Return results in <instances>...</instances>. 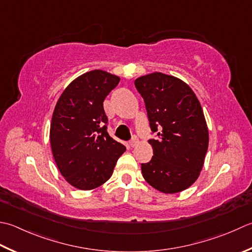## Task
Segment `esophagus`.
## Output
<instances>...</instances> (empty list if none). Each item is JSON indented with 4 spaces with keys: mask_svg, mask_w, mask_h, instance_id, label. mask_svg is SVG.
<instances>
[{
    "mask_svg": "<svg viewBox=\"0 0 252 252\" xmlns=\"http://www.w3.org/2000/svg\"><path fill=\"white\" fill-rule=\"evenodd\" d=\"M137 144H139V137H137L136 135H133L131 141H130V145H131L132 147H134V146H136Z\"/></svg>",
    "mask_w": 252,
    "mask_h": 252,
    "instance_id": "1",
    "label": "esophagus"
}]
</instances>
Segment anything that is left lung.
I'll list each match as a JSON object with an SVG mask.
<instances>
[{
  "mask_svg": "<svg viewBox=\"0 0 252 252\" xmlns=\"http://www.w3.org/2000/svg\"><path fill=\"white\" fill-rule=\"evenodd\" d=\"M152 133L153 156L141 165L144 179L164 193L184 191L198 179L209 146L203 110L189 85L155 72L136 78Z\"/></svg>",
  "mask_w": 252,
  "mask_h": 252,
  "instance_id": "1",
  "label": "left lung"
}]
</instances>
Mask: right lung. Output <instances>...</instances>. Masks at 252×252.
I'll use <instances>...</instances> for the list:
<instances>
[{"mask_svg":"<svg viewBox=\"0 0 252 252\" xmlns=\"http://www.w3.org/2000/svg\"><path fill=\"white\" fill-rule=\"evenodd\" d=\"M120 78L94 70L75 78L54 108L50 143L61 175L81 190H92L110 178L126 146L109 135L103 100Z\"/></svg>","mask_w":252,"mask_h":252,"instance_id":"1","label":"right lung"}]
</instances>
